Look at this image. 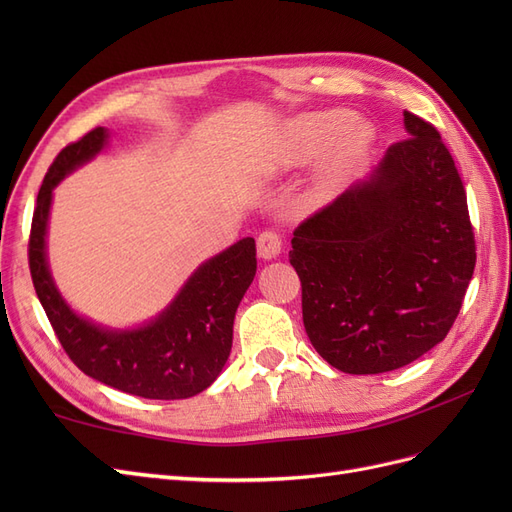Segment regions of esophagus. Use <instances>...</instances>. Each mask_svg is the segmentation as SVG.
<instances>
[{"label": "esophagus", "mask_w": 512, "mask_h": 512, "mask_svg": "<svg viewBox=\"0 0 512 512\" xmlns=\"http://www.w3.org/2000/svg\"><path fill=\"white\" fill-rule=\"evenodd\" d=\"M282 235L275 230H265L258 235V256L271 260L275 256H280L282 252Z\"/></svg>", "instance_id": "34e87169"}]
</instances>
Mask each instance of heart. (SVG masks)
<instances>
[{"label":"heart","mask_w":512,"mask_h":512,"mask_svg":"<svg viewBox=\"0 0 512 512\" xmlns=\"http://www.w3.org/2000/svg\"><path fill=\"white\" fill-rule=\"evenodd\" d=\"M352 122L354 113L344 111V108L305 113L288 119L275 138V166H303L329 150L320 166L316 190H333L363 160L371 145V138H374L365 123H355L352 127Z\"/></svg>","instance_id":"1"}]
</instances>
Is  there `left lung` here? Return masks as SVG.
Returning a JSON list of instances; mask_svg holds the SVG:
<instances>
[{
  "label": "left lung",
  "mask_w": 512,
  "mask_h": 512,
  "mask_svg": "<svg viewBox=\"0 0 512 512\" xmlns=\"http://www.w3.org/2000/svg\"><path fill=\"white\" fill-rule=\"evenodd\" d=\"M404 123L374 173L294 228L307 337L346 374L393 371L440 344L476 265L451 151L429 121L404 111Z\"/></svg>",
  "instance_id": "left-lung-1"
}]
</instances>
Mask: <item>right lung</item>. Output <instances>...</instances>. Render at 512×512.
Returning a JSON list of instances; mask_svg holds the SVG:
<instances>
[{"mask_svg":"<svg viewBox=\"0 0 512 512\" xmlns=\"http://www.w3.org/2000/svg\"><path fill=\"white\" fill-rule=\"evenodd\" d=\"M96 128L59 151L38 192L29 232V271L51 327L83 374L145 399H185L220 376L232 346V322L256 275V243L245 237L200 265L164 312L141 329L108 331L76 316L46 265V222L53 188L104 147Z\"/></svg>","mask_w":512,"mask_h":512,"instance_id":"1","label":"right lung"}]
</instances>
